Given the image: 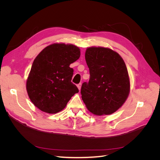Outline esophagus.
Returning a JSON list of instances; mask_svg holds the SVG:
<instances>
[{
    "instance_id": "esophagus-1",
    "label": "esophagus",
    "mask_w": 160,
    "mask_h": 160,
    "mask_svg": "<svg viewBox=\"0 0 160 160\" xmlns=\"http://www.w3.org/2000/svg\"><path fill=\"white\" fill-rule=\"evenodd\" d=\"M81 87H82V83H78V84L77 85V88H78V89L80 91V89H81Z\"/></svg>"
}]
</instances>
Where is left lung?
Wrapping results in <instances>:
<instances>
[{
    "mask_svg": "<svg viewBox=\"0 0 160 160\" xmlns=\"http://www.w3.org/2000/svg\"><path fill=\"white\" fill-rule=\"evenodd\" d=\"M85 58L90 78L82 86L83 101L94 115H111L124 104L130 93L127 66L122 57L110 48L88 47Z\"/></svg>",
    "mask_w": 160,
    "mask_h": 160,
    "instance_id": "obj_1",
    "label": "left lung"
}]
</instances>
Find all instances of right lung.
I'll return each instance as SVG.
<instances>
[{
  "label": "right lung",
  "mask_w": 160,
  "mask_h": 160,
  "mask_svg": "<svg viewBox=\"0 0 160 160\" xmlns=\"http://www.w3.org/2000/svg\"><path fill=\"white\" fill-rule=\"evenodd\" d=\"M80 56V49L72 44L56 43L46 47L36 56L27 80L31 102L42 112L56 113L65 108L78 89L71 82L69 65Z\"/></svg>",
  "instance_id": "obj_1"
}]
</instances>
